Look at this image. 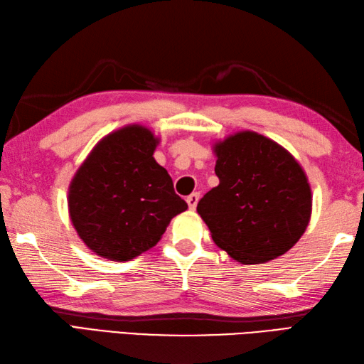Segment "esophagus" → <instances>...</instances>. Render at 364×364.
<instances>
[{
    "mask_svg": "<svg viewBox=\"0 0 364 364\" xmlns=\"http://www.w3.org/2000/svg\"><path fill=\"white\" fill-rule=\"evenodd\" d=\"M198 198H200V194H198V192H194V194H191V196L186 198V202H188V205H189L191 210H196V208H197V203H198Z\"/></svg>",
    "mask_w": 364,
    "mask_h": 364,
    "instance_id": "esophagus-1",
    "label": "esophagus"
}]
</instances>
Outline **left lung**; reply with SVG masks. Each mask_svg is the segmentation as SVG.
I'll return each mask as SVG.
<instances>
[{
	"label": "left lung",
	"mask_w": 364,
	"mask_h": 364,
	"mask_svg": "<svg viewBox=\"0 0 364 364\" xmlns=\"http://www.w3.org/2000/svg\"><path fill=\"white\" fill-rule=\"evenodd\" d=\"M213 149L219 186L206 192L197 213L215 245L241 264L288 252L305 233L313 205L297 159L255 131H239Z\"/></svg>",
	"instance_id": "left-lung-1"
}]
</instances>
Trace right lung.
Listing matches in <instances>:
<instances>
[{"mask_svg":"<svg viewBox=\"0 0 364 364\" xmlns=\"http://www.w3.org/2000/svg\"><path fill=\"white\" fill-rule=\"evenodd\" d=\"M159 137L142 125L105 136L68 186V214L89 249L111 261H129L159 242L188 203L153 153Z\"/></svg>","mask_w":364,"mask_h":364,"instance_id":"1","label":"right lung"}]
</instances>
